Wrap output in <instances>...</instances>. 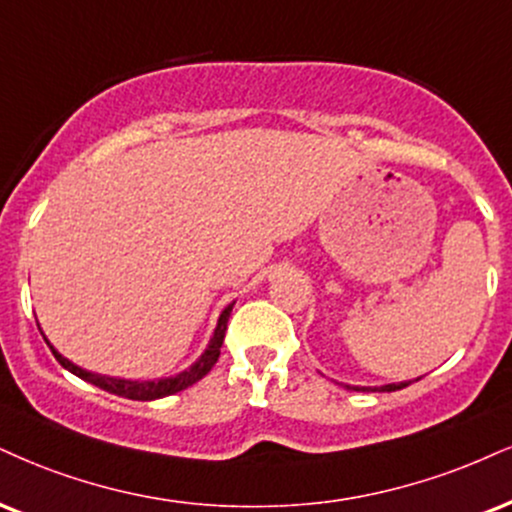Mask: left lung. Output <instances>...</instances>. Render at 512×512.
<instances>
[{"mask_svg":"<svg viewBox=\"0 0 512 512\" xmlns=\"http://www.w3.org/2000/svg\"><path fill=\"white\" fill-rule=\"evenodd\" d=\"M405 386L408 384H389V386H381V389H362V391H398V389H405Z\"/></svg>","mask_w":512,"mask_h":512,"instance_id":"8db88e82","label":"left lung"}]
</instances>
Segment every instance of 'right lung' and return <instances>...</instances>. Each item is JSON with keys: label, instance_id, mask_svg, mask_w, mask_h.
<instances>
[{"label": "right lung", "instance_id": "1", "mask_svg": "<svg viewBox=\"0 0 512 512\" xmlns=\"http://www.w3.org/2000/svg\"><path fill=\"white\" fill-rule=\"evenodd\" d=\"M231 307L233 305H229L224 312H221L219 324H217V329H214V336H212V341H209V348L205 350V355H202L193 367L186 369V372L176 374V377H169V379L131 381V379L100 377V374L85 372V369L76 367L73 362L66 360V357H61L52 346L49 348H52V353H54V357H57V362L61 367H66L69 372H73L80 379L90 381V384L100 386L102 391L116 393V396L131 398V400H155V398H164V396H174V393L188 389V386H193L195 381H200L205 374H209V369L217 365L219 353H221V343H224V334H226V322H229V315H231Z\"/></svg>", "mask_w": 512, "mask_h": 512}]
</instances>
